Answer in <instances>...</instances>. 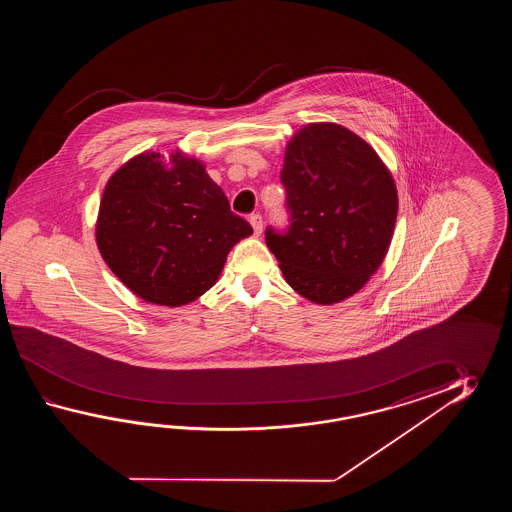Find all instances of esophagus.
<instances>
[{
	"label": "esophagus",
	"instance_id": "obj_1",
	"mask_svg": "<svg viewBox=\"0 0 512 512\" xmlns=\"http://www.w3.org/2000/svg\"><path fill=\"white\" fill-rule=\"evenodd\" d=\"M249 223H251L252 229H254V234L260 236L261 230H263V219H261L260 214H252L251 218H249Z\"/></svg>",
	"mask_w": 512,
	"mask_h": 512
}]
</instances>
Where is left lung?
Returning <instances> with one entry per match:
<instances>
[{
  "label": "left lung",
  "mask_w": 512,
  "mask_h": 512,
  "mask_svg": "<svg viewBox=\"0 0 512 512\" xmlns=\"http://www.w3.org/2000/svg\"><path fill=\"white\" fill-rule=\"evenodd\" d=\"M282 183L291 225L265 241L285 282L320 305L359 293L392 243L399 199L388 166L357 133L311 122L285 148Z\"/></svg>",
  "instance_id": "left-lung-1"
}]
</instances>
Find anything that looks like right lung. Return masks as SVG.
Returning a JSON list of instances; mask_svg holds the SVG:
<instances>
[{"mask_svg": "<svg viewBox=\"0 0 512 512\" xmlns=\"http://www.w3.org/2000/svg\"><path fill=\"white\" fill-rule=\"evenodd\" d=\"M252 234L205 170L181 150L142 152L109 177L98 208L97 247L144 302L179 307L219 280L230 249Z\"/></svg>", "mask_w": 512, "mask_h": 512, "instance_id": "add662e5", "label": "right lung"}]
</instances>
